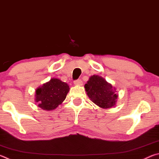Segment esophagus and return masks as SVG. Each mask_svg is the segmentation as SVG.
<instances>
[{"instance_id": "esophagus-1", "label": "esophagus", "mask_w": 159, "mask_h": 159, "mask_svg": "<svg viewBox=\"0 0 159 159\" xmlns=\"http://www.w3.org/2000/svg\"><path fill=\"white\" fill-rule=\"evenodd\" d=\"M74 83L75 85H83V82H82V80H80V79H78V80H74Z\"/></svg>"}]
</instances>
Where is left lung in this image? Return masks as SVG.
Masks as SVG:
<instances>
[{
  "mask_svg": "<svg viewBox=\"0 0 159 159\" xmlns=\"http://www.w3.org/2000/svg\"><path fill=\"white\" fill-rule=\"evenodd\" d=\"M85 89L90 100L101 108H111L116 104L118 97L116 91L101 76H91L85 85Z\"/></svg>",
  "mask_w": 159,
  "mask_h": 159,
  "instance_id": "1",
  "label": "left lung"
}]
</instances>
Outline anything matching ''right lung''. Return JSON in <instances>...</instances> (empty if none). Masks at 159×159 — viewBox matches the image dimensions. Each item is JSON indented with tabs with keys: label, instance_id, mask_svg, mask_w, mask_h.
<instances>
[{
	"label": "right lung",
	"instance_id": "add662e5",
	"mask_svg": "<svg viewBox=\"0 0 159 159\" xmlns=\"http://www.w3.org/2000/svg\"><path fill=\"white\" fill-rule=\"evenodd\" d=\"M69 91L68 84L57 79H52L36 90L38 106L47 111L57 108L65 99Z\"/></svg>",
	"mask_w": 159,
	"mask_h": 159
}]
</instances>
